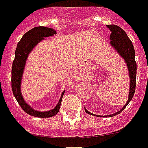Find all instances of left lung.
I'll return each instance as SVG.
<instances>
[{"label": "left lung", "instance_id": "1", "mask_svg": "<svg viewBox=\"0 0 148 148\" xmlns=\"http://www.w3.org/2000/svg\"><path fill=\"white\" fill-rule=\"evenodd\" d=\"M107 27L109 28L111 34L110 35V46L114 48L115 50L119 53V55L124 59L127 64L128 70H129V74H130V92H129V99L126 104L123 107L122 109H120L119 111L114 113V114L107 115V117L114 116L115 115L120 114L125 109L127 105L130 102L132 99L133 98L134 93L135 91V86H136V71H137V66H136V62L135 59V49H134L133 44L127 36L126 33L124 32L122 28L116 25H108ZM85 111L88 114H91L93 116H97L95 114H93L88 111L85 108Z\"/></svg>", "mask_w": 148, "mask_h": 148}]
</instances>
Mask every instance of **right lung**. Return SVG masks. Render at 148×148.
<instances>
[{
	"label": "right lung",
	"mask_w": 148,
	"mask_h": 148,
	"mask_svg": "<svg viewBox=\"0 0 148 148\" xmlns=\"http://www.w3.org/2000/svg\"><path fill=\"white\" fill-rule=\"evenodd\" d=\"M55 34H56V32L53 28H47L43 26L35 27L28 31V32H26L22 36V38L17 44L16 49L15 52V59L12 65V77H11L13 93L22 110L29 115L36 117H50L58 114L64 90L62 93V96L59 99V102L54 108L47 111H38L28 105L22 97L21 92L22 75H23L26 60L33 48L40 41L44 39V38L51 37Z\"/></svg>",
	"instance_id": "add662e5"
}]
</instances>
